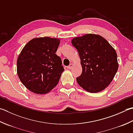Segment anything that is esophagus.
I'll return each instance as SVG.
<instances>
[{
    "label": "esophagus",
    "mask_w": 133,
    "mask_h": 133,
    "mask_svg": "<svg viewBox=\"0 0 133 133\" xmlns=\"http://www.w3.org/2000/svg\"><path fill=\"white\" fill-rule=\"evenodd\" d=\"M71 67V64H70L69 66H67V68H68V69H70Z\"/></svg>",
    "instance_id": "obj_1"
}]
</instances>
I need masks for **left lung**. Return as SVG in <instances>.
Segmentation results:
<instances>
[{
    "label": "left lung",
    "mask_w": 133,
    "mask_h": 133,
    "mask_svg": "<svg viewBox=\"0 0 133 133\" xmlns=\"http://www.w3.org/2000/svg\"><path fill=\"white\" fill-rule=\"evenodd\" d=\"M71 43L78 52L82 72L77 78L81 87L97 93L110 85L118 69L117 54L104 38L88 34L74 38Z\"/></svg>",
    "instance_id": "1"
}]
</instances>
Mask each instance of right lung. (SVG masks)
<instances>
[{
    "mask_svg": "<svg viewBox=\"0 0 133 133\" xmlns=\"http://www.w3.org/2000/svg\"><path fill=\"white\" fill-rule=\"evenodd\" d=\"M60 40L48 37L35 38L22 49L17 60L21 81L32 92L45 94L55 87L64 71L55 54Z\"/></svg>",
    "mask_w": 133,
    "mask_h": 133,
    "instance_id": "obj_1",
    "label": "right lung"
}]
</instances>
